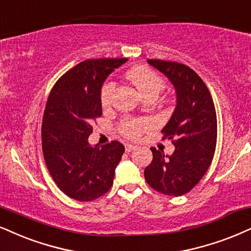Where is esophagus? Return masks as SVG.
Listing matches in <instances>:
<instances>
[{"label":"esophagus","instance_id":"esophagus-1","mask_svg":"<svg viewBox=\"0 0 251 251\" xmlns=\"http://www.w3.org/2000/svg\"><path fill=\"white\" fill-rule=\"evenodd\" d=\"M125 148H126V152H130V151L135 150L137 147H136V145H134V144L126 143V144H125Z\"/></svg>","mask_w":251,"mask_h":251}]
</instances>
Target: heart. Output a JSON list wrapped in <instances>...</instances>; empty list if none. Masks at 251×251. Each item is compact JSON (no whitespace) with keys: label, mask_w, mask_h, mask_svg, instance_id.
I'll return each instance as SVG.
<instances>
[{"label":"heart","mask_w":251,"mask_h":251,"mask_svg":"<svg viewBox=\"0 0 251 251\" xmlns=\"http://www.w3.org/2000/svg\"><path fill=\"white\" fill-rule=\"evenodd\" d=\"M126 78L137 87L144 99L150 97L157 98L165 87V82L162 76L147 66L132 67L126 72ZM115 86V82L111 80H107L102 85L100 91L102 107H108L111 103ZM147 126L148 122L145 120L126 119L120 123V131L126 138H137Z\"/></svg>","instance_id":"heart-1"}]
</instances>
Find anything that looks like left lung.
I'll use <instances>...</instances> for the list:
<instances>
[{
    "label": "left lung",
    "mask_w": 251,
    "mask_h": 251,
    "mask_svg": "<svg viewBox=\"0 0 251 251\" xmlns=\"http://www.w3.org/2000/svg\"><path fill=\"white\" fill-rule=\"evenodd\" d=\"M148 63L173 83L177 106L162 130L163 140H171L176 149L168 156L151 148L153 158L144 177L159 193L180 197L201 180L214 157L218 137L214 102L202 79L186 65L160 59Z\"/></svg>",
    "instance_id": "left-lung-1"
}]
</instances>
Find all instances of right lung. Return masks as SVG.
Returning <instances> with one entry per match:
<instances>
[{"label": "right lung", "mask_w": 251, "mask_h": 251, "mask_svg": "<svg viewBox=\"0 0 251 251\" xmlns=\"http://www.w3.org/2000/svg\"><path fill=\"white\" fill-rule=\"evenodd\" d=\"M126 60L81 61L60 76L49 95L42 123L43 154L52 179L72 199L95 200L113 185L125 147L117 141L92 147L88 136L102 115V83Z\"/></svg>", "instance_id": "1"}]
</instances>
